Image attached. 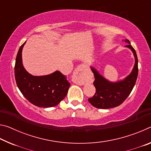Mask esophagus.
Here are the masks:
<instances>
[{
	"label": "esophagus",
	"instance_id": "obj_1",
	"mask_svg": "<svg viewBox=\"0 0 151 151\" xmlns=\"http://www.w3.org/2000/svg\"><path fill=\"white\" fill-rule=\"evenodd\" d=\"M72 81L78 85H84L86 83V66L81 65L76 67L73 73Z\"/></svg>",
	"mask_w": 151,
	"mask_h": 151
}]
</instances>
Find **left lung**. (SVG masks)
I'll list each match as a JSON object with an SVG mask.
<instances>
[{
    "instance_id": "8db88e82",
    "label": "left lung",
    "mask_w": 151,
    "mask_h": 151,
    "mask_svg": "<svg viewBox=\"0 0 151 151\" xmlns=\"http://www.w3.org/2000/svg\"><path fill=\"white\" fill-rule=\"evenodd\" d=\"M124 41L129 43L125 47L131 50L135 62L132 72L123 80L109 81L102 76L98 70L91 66L94 76L93 85L96 88V93L92 98L88 99V102L97 109H108L119 106L129 96L136 83L139 71L137 53L129 40L125 39Z\"/></svg>"
}]
</instances>
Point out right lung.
I'll return each mask as SVG.
<instances>
[{"mask_svg": "<svg viewBox=\"0 0 151 151\" xmlns=\"http://www.w3.org/2000/svg\"><path fill=\"white\" fill-rule=\"evenodd\" d=\"M25 41L20 47L16 58L14 75L20 91L34 105L48 108L57 106L65 99L70 84L66 76L59 71L47 75L33 76L25 69L22 60V50Z\"/></svg>", "mask_w": 151, "mask_h": 151, "instance_id": "obj_1", "label": "right lung"}]
</instances>
